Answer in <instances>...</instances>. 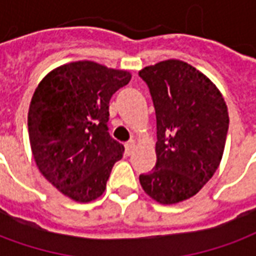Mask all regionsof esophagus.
<instances>
[{"instance_id":"34e87169","label":"esophagus","mask_w":256,"mask_h":256,"mask_svg":"<svg viewBox=\"0 0 256 256\" xmlns=\"http://www.w3.org/2000/svg\"><path fill=\"white\" fill-rule=\"evenodd\" d=\"M124 148H126V155H132V152H133L134 148H136V141H134V140L128 141V142L124 144Z\"/></svg>"}]
</instances>
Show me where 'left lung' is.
<instances>
[{
	"mask_svg": "<svg viewBox=\"0 0 256 256\" xmlns=\"http://www.w3.org/2000/svg\"><path fill=\"white\" fill-rule=\"evenodd\" d=\"M156 114V164L140 176L146 194L160 204L192 198L208 182L225 150L229 115L218 88L181 60L141 70Z\"/></svg>",
	"mask_w": 256,
	"mask_h": 256,
	"instance_id": "1",
	"label": "left lung"
}]
</instances>
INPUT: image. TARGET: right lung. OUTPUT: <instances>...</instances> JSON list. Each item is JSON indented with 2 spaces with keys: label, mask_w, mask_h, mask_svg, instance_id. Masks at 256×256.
I'll return each instance as SVG.
<instances>
[{
  "label": "right lung",
  "mask_w": 256,
  "mask_h": 256,
  "mask_svg": "<svg viewBox=\"0 0 256 256\" xmlns=\"http://www.w3.org/2000/svg\"><path fill=\"white\" fill-rule=\"evenodd\" d=\"M123 70L94 62L64 64L31 98L28 137L42 176L79 203L100 198L124 146L108 133L110 100L130 82Z\"/></svg>",
  "instance_id": "right-lung-1"
}]
</instances>
